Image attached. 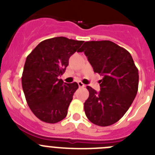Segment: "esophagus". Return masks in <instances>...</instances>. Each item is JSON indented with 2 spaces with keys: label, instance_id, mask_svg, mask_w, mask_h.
<instances>
[{
  "label": "esophagus",
  "instance_id": "34e87169",
  "mask_svg": "<svg viewBox=\"0 0 155 155\" xmlns=\"http://www.w3.org/2000/svg\"><path fill=\"white\" fill-rule=\"evenodd\" d=\"M78 86L80 87H84V86H85L84 84H83V83H82L81 81H78Z\"/></svg>",
  "mask_w": 155,
  "mask_h": 155
}]
</instances>
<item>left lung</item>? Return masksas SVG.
Here are the masks:
<instances>
[{"mask_svg":"<svg viewBox=\"0 0 155 155\" xmlns=\"http://www.w3.org/2000/svg\"><path fill=\"white\" fill-rule=\"evenodd\" d=\"M84 52L94 72L103 76L100 91L87 86L89 97L84 103L87 118L97 126L114 124L124 116L137 95L138 69L130 53L109 40L85 42Z\"/></svg>","mask_w":155,"mask_h":155,"instance_id":"left-lung-1","label":"left lung"}]
</instances>
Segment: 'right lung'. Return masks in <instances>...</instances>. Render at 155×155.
Segmentation results:
<instances>
[{"label": "right lung", "mask_w": 155, "mask_h": 155, "mask_svg": "<svg viewBox=\"0 0 155 155\" xmlns=\"http://www.w3.org/2000/svg\"><path fill=\"white\" fill-rule=\"evenodd\" d=\"M83 42L54 37L41 42L27 57L21 77L23 91L31 112L42 122L56 124L67 116L78 84H67L58 78Z\"/></svg>", "instance_id": "1"}]
</instances>
